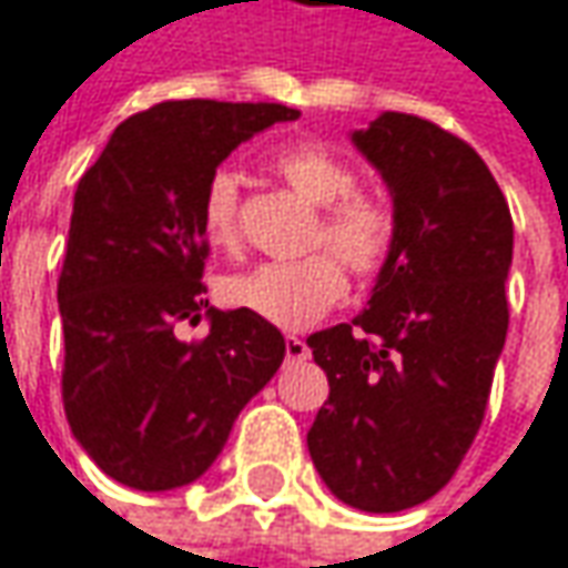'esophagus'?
<instances>
[{"label": "esophagus", "mask_w": 568, "mask_h": 568, "mask_svg": "<svg viewBox=\"0 0 568 568\" xmlns=\"http://www.w3.org/2000/svg\"><path fill=\"white\" fill-rule=\"evenodd\" d=\"M308 356H311V349L305 339H298V336H285V358H288V362H305Z\"/></svg>", "instance_id": "obj_1"}]
</instances>
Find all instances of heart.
Wrapping results in <instances>:
<instances>
[{"mask_svg":"<svg viewBox=\"0 0 568 568\" xmlns=\"http://www.w3.org/2000/svg\"><path fill=\"white\" fill-rule=\"evenodd\" d=\"M270 171L317 206V229L311 244H327L358 276H375L394 254L397 215L390 203L356 190L358 174L339 152L324 142H292L270 155ZM241 193L232 168H215L200 193L203 235L215 247H235ZM336 256V257H337ZM335 257V258H336ZM332 254H311L292 263H260L222 285V298L263 321L302 331L321 321L346 295V270Z\"/></svg>","mask_w":568,"mask_h":568,"instance_id":"1","label":"heart"}]
</instances>
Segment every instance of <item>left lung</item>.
<instances>
[{
    "label": "left lung",
    "mask_w": 568,
    "mask_h": 568,
    "mask_svg": "<svg viewBox=\"0 0 568 568\" xmlns=\"http://www.w3.org/2000/svg\"><path fill=\"white\" fill-rule=\"evenodd\" d=\"M390 193L394 254L353 324L308 336L327 372L308 452L333 496L404 511L452 480L480 429L508 331L511 215L464 139L384 111L349 133Z\"/></svg>",
    "instance_id": "left-lung-1"
}]
</instances>
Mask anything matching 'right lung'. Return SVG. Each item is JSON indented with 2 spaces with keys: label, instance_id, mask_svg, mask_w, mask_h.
Listing matches in <instances>:
<instances>
[{
  "label": "right lung",
  "instance_id": "add662e5",
  "mask_svg": "<svg viewBox=\"0 0 568 568\" xmlns=\"http://www.w3.org/2000/svg\"><path fill=\"white\" fill-rule=\"evenodd\" d=\"M298 116L263 101H164L123 120L82 174L57 288L62 404L111 480L142 493L200 480L283 365L270 321L203 298L200 193L241 142ZM203 316V341L176 336Z\"/></svg>",
  "mask_w": 568,
  "mask_h": 568
}]
</instances>
